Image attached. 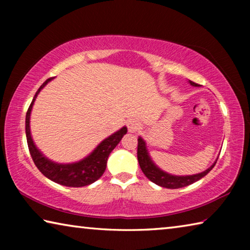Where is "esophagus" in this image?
<instances>
[{"label": "esophagus", "mask_w": 250, "mask_h": 250, "mask_svg": "<svg viewBox=\"0 0 250 250\" xmlns=\"http://www.w3.org/2000/svg\"><path fill=\"white\" fill-rule=\"evenodd\" d=\"M126 125H128V130H129V132H131V133H134V132H137V131H138L139 126H140V124H139V121H138V120H135V119H130V120L128 121V124H126Z\"/></svg>", "instance_id": "obj_1"}]
</instances>
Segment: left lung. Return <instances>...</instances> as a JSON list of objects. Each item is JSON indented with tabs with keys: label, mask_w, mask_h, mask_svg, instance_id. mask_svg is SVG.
<instances>
[{
	"label": "left lung",
	"mask_w": 250,
	"mask_h": 250,
	"mask_svg": "<svg viewBox=\"0 0 250 250\" xmlns=\"http://www.w3.org/2000/svg\"><path fill=\"white\" fill-rule=\"evenodd\" d=\"M188 83L194 87H198L197 83L191 82V80H188ZM217 159L208 168H206L205 171H203L201 173H197V174H193V175L170 174V173L161 170V168L153 162V160H152L150 156L149 151H147L146 143L145 140H143V138L139 137L138 139V161H139V164H140L142 172L145 173V175L151 182H153V183H155L156 185L162 186V188H184V186L191 185L194 183V182H197L198 180H201L202 177H204L207 173L214 167V166L217 162Z\"/></svg>",
	"instance_id": "obj_1"
}]
</instances>
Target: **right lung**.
Segmentation results:
<instances>
[{
  "label": "right lung",
  "mask_w": 250,
  "mask_h": 250,
  "mask_svg": "<svg viewBox=\"0 0 250 250\" xmlns=\"http://www.w3.org/2000/svg\"><path fill=\"white\" fill-rule=\"evenodd\" d=\"M54 78H48L46 82L42 84L40 89L36 91L35 96L32 100V104L26 112V119H25V132H26L27 146L31 153L32 159L35 163L37 168L47 177L52 180L55 183H58L64 186H69V188H82V186L89 185L94 183L97 180H99L101 175L104 174L107 167V160L111 151L118 146V143L121 141L122 137L128 132L126 126H122L117 132L109 135L108 138L104 139L98 146L92 150L86 158L77 161L73 163H57L54 162L53 160L48 159L47 156L43 154L39 147L36 146L35 142L33 140L31 133V113L34 103L37 98V96L41 90L47 84L50 80Z\"/></svg>",
  "instance_id": "obj_1"
}]
</instances>
